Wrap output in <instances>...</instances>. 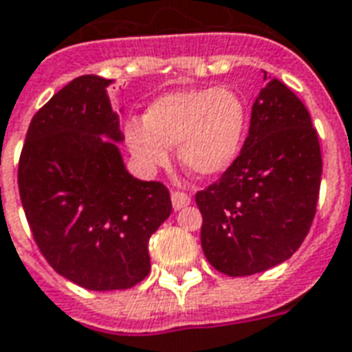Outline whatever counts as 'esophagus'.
<instances>
[{
	"label": "esophagus",
	"instance_id": "esophagus-1",
	"mask_svg": "<svg viewBox=\"0 0 352 352\" xmlns=\"http://www.w3.org/2000/svg\"><path fill=\"white\" fill-rule=\"evenodd\" d=\"M171 204H173V210H183V208H186L188 204H190V196L184 192H179V190H175V192H171Z\"/></svg>",
	"mask_w": 352,
	"mask_h": 352
}]
</instances>
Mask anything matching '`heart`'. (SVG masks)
Instances as JSON below:
<instances>
[{
	"instance_id": "b5f03b06",
	"label": "heart",
	"mask_w": 352,
	"mask_h": 352,
	"mask_svg": "<svg viewBox=\"0 0 352 352\" xmlns=\"http://www.w3.org/2000/svg\"><path fill=\"white\" fill-rule=\"evenodd\" d=\"M245 100L232 89L201 87L166 93L146 108L142 122L125 127V142L144 171L168 166L171 146L188 173H225L244 144Z\"/></svg>"
}]
</instances>
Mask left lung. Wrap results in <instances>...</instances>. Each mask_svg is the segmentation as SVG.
Wrapping results in <instances>:
<instances>
[{
	"label": "left lung",
	"instance_id": "1",
	"mask_svg": "<svg viewBox=\"0 0 352 352\" xmlns=\"http://www.w3.org/2000/svg\"><path fill=\"white\" fill-rule=\"evenodd\" d=\"M320 177L311 116L296 93L272 78L253 102L234 164L196 194L201 250L211 267L250 276L289 259L313 225Z\"/></svg>",
	"mask_w": 352,
	"mask_h": 352
}]
</instances>
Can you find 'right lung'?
<instances>
[{"mask_svg": "<svg viewBox=\"0 0 352 352\" xmlns=\"http://www.w3.org/2000/svg\"><path fill=\"white\" fill-rule=\"evenodd\" d=\"M112 80L80 76L32 118L19 192L39 252L74 284L127 289L151 272L148 240L171 213L168 188L125 168Z\"/></svg>", "mask_w": 352, "mask_h": 352, "instance_id": "right-lung-1", "label": "right lung"}]
</instances>
